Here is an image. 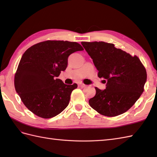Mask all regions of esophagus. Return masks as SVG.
I'll return each instance as SVG.
<instances>
[{"mask_svg":"<svg viewBox=\"0 0 157 157\" xmlns=\"http://www.w3.org/2000/svg\"><path fill=\"white\" fill-rule=\"evenodd\" d=\"M79 86H80V87H82V88H85L86 86V85H85L84 84H79Z\"/></svg>","mask_w":157,"mask_h":157,"instance_id":"1","label":"esophagus"}]
</instances>
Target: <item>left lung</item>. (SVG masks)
<instances>
[{
	"label": "left lung",
	"mask_w": 157,
	"mask_h": 157,
	"mask_svg": "<svg viewBox=\"0 0 157 157\" xmlns=\"http://www.w3.org/2000/svg\"><path fill=\"white\" fill-rule=\"evenodd\" d=\"M82 44L92 59L98 78L106 82L104 90L95 88L96 94L89 100L90 105L107 117L128 111L144 90L147 74L140 60L111 43L82 42Z\"/></svg>",
	"instance_id": "obj_1"
}]
</instances>
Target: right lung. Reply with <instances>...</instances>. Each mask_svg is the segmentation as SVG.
Instances as JSON below:
<instances>
[{"label":"right lung","instance_id":"1","mask_svg":"<svg viewBox=\"0 0 157 157\" xmlns=\"http://www.w3.org/2000/svg\"><path fill=\"white\" fill-rule=\"evenodd\" d=\"M75 42L46 40L23 53L15 74V90L29 111L40 117L52 118L68 106L77 84L67 85L56 79L67 66L69 56L83 51Z\"/></svg>","mask_w":157,"mask_h":157}]
</instances>
